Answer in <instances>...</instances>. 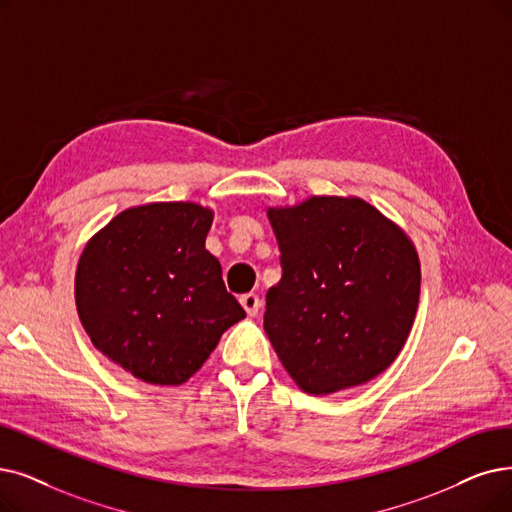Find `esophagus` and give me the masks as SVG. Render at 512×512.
Wrapping results in <instances>:
<instances>
[{
  "label": "esophagus",
  "instance_id": "esophagus-1",
  "mask_svg": "<svg viewBox=\"0 0 512 512\" xmlns=\"http://www.w3.org/2000/svg\"><path fill=\"white\" fill-rule=\"evenodd\" d=\"M239 302H241V306L245 309V313H248L250 317H254V315H258V311H260V306H262V300H260V296L258 294H243L241 298H239Z\"/></svg>",
  "mask_w": 512,
  "mask_h": 512
}]
</instances>
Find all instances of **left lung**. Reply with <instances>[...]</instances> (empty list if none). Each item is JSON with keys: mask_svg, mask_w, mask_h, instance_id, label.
Instances as JSON below:
<instances>
[{"mask_svg": "<svg viewBox=\"0 0 512 512\" xmlns=\"http://www.w3.org/2000/svg\"><path fill=\"white\" fill-rule=\"evenodd\" d=\"M283 275L264 332L300 391L332 395L380 376L401 353L420 300L416 245L355 195L267 208Z\"/></svg>", "mask_w": 512, "mask_h": 512, "instance_id": "8db88e82", "label": "left lung"}]
</instances>
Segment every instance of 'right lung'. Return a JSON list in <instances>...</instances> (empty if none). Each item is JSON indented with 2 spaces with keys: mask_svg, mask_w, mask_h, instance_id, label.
I'll return each instance as SVG.
<instances>
[{
  "mask_svg": "<svg viewBox=\"0 0 512 512\" xmlns=\"http://www.w3.org/2000/svg\"><path fill=\"white\" fill-rule=\"evenodd\" d=\"M214 210L153 201L111 218L86 243L75 306L92 344L134 378L185 384L245 317L206 250Z\"/></svg>",
  "mask_w": 512,
  "mask_h": 512,
  "instance_id": "obj_1",
  "label": "right lung"
}]
</instances>
